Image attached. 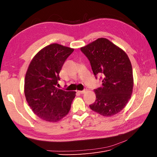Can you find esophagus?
Listing matches in <instances>:
<instances>
[{"label": "esophagus", "mask_w": 157, "mask_h": 157, "mask_svg": "<svg viewBox=\"0 0 157 157\" xmlns=\"http://www.w3.org/2000/svg\"><path fill=\"white\" fill-rule=\"evenodd\" d=\"M78 92L79 94H84V93H86V90H82V91H78Z\"/></svg>", "instance_id": "obj_1"}]
</instances>
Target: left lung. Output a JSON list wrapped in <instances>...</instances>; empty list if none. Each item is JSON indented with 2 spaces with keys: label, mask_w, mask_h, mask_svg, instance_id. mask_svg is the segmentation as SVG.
Wrapping results in <instances>:
<instances>
[{
  "label": "left lung",
  "mask_w": 157,
  "mask_h": 157,
  "mask_svg": "<svg viewBox=\"0 0 157 157\" xmlns=\"http://www.w3.org/2000/svg\"><path fill=\"white\" fill-rule=\"evenodd\" d=\"M80 50L89 59L94 75L101 76V86L96 90V101L90 105L103 117L121 111L131 98L134 78L126 52L112 42L99 38Z\"/></svg>",
  "instance_id": "obj_1"
}]
</instances>
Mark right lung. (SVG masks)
<instances>
[{"label":"right lung","mask_w":157,"mask_h":157,"mask_svg":"<svg viewBox=\"0 0 157 157\" xmlns=\"http://www.w3.org/2000/svg\"><path fill=\"white\" fill-rule=\"evenodd\" d=\"M74 51L57 43L46 46L33 57L25 74L24 93L35 114L47 122H56L69 113L76 92L56 87L59 74Z\"/></svg>","instance_id":"1"}]
</instances>
